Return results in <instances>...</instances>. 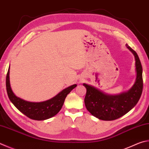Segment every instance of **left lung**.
<instances>
[{"instance_id":"left-lung-1","label":"left lung","mask_w":149,"mask_h":149,"mask_svg":"<svg viewBox=\"0 0 149 149\" xmlns=\"http://www.w3.org/2000/svg\"><path fill=\"white\" fill-rule=\"evenodd\" d=\"M133 53L136 61V79L128 91L117 95L104 93L93 86L83 83L86 89L85 104L86 109L94 117L103 120H113L129 112L138 102L143 91V69L136 51L126 45Z\"/></svg>"}]
</instances>
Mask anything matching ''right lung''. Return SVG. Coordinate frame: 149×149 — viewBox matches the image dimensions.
<instances>
[{"label":"right lung","instance_id":"obj_1","mask_svg":"<svg viewBox=\"0 0 149 149\" xmlns=\"http://www.w3.org/2000/svg\"><path fill=\"white\" fill-rule=\"evenodd\" d=\"M6 91L10 100L15 107L26 117L33 120H44L53 117L60 111L66 96L77 85H73L60 92L53 98L42 102H31L16 96L11 88L10 83V67L6 80Z\"/></svg>","mask_w":149,"mask_h":149}]
</instances>
